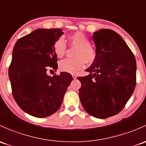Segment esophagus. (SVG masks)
<instances>
[{"label":"esophagus","instance_id":"34e87169","mask_svg":"<svg viewBox=\"0 0 146 146\" xmlns=\"http://www.w3.org/2000/svg\"><path fill=\"white\" fill-rule=\"evenodd\" d=\"M72 76H73V79H76V78H77V76H76V75H75V74L72 75Z\"/></svg>","mask_w":146,"mask_h":146}]
</instances>
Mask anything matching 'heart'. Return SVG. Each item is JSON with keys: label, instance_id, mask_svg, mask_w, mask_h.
Returning a JSON list of instances; mask_svg holds the SVG:
<instances>
[{"label": "heart", "instance_id": "obj_1", "mask_svg": "<svg viewBox=\"0 0 146 146\" xmlns=\"http://www.w3.org/2000/svg\"><path fill=\"white\" fill-rule=\"evenodd\" d=\"M69 44L76 47L75 59H67L61 61L59 64V69L62 71L76 73L85 66L87 64H92L96 58V51L90 44V40L82 32L78 31L68 37ZM67 46L62 38L56 40L53 45V51L56 56L61 59L65 55Z\"/></svg>", "mask_w": 146, "mask_h": 146}]
</instances>
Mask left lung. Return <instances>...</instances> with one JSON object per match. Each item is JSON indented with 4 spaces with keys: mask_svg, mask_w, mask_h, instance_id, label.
Masks as SVG:
<instances>
[{
    "mask_svg": "<svg viewBox=\"0 0 146 146\" xmlns=\"http://www.w3.org/2000/svg\"><path fill=\"white\" fill-rule=\"evenodd\" d=\"M96 58L86 70L90 74L78 77L80 102L90 115L105 119L117 115L134 91L136 62L134 54L114 31L94 32Z\"/></svg>",
    "mask_w": 146,
    "mask_h": 146,
    "instance_id": "obj_1",
    "label": "left lung"
}]
</instances>
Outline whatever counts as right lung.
<instances>
[{"label":"right lung","instance_id":"right-lung-1","mask_svg":"<svg viewBox=\"0 0 146 146\" xmlns=\"http://www.w3.org/2000/svg\"><path fill=\"white\" fill-rule=\"evenodd\" d=\"M63 33L60 29H37L14 46L8 70L12 95L21 109L34 117L56 113L73 80L66 72L52 77L47 73L58 68L53 45Z\"/></svg>","mask_w":146,"mask_h":146}]
</instances>
